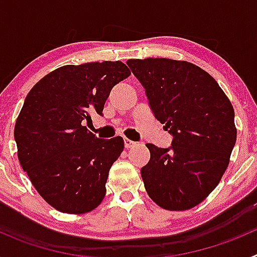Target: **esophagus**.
Returning <instances> with one entry per match:
<instances>
[{
  "mask_svg": "<svg viewBox=\"0 0 257 257\" xmlns=\"http://www.w3.org/2000/svg\"><path fill=\"white\" fill-rule=\"evenodd\" d=\"M123 142H124V148H133L134 145L136 144L135 142H133V140H130V139H127V138H124L123 139Z\"/></svg>",
  "mask_w": 257,
  "mask_h": 257,
  "instance_id": "34e87169",
  "label": "esophagus"
}]
</instances>
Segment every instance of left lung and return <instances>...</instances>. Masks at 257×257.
Returning a JSON list of instances; mask_svg holds the SVG:
<instances>
[{"instance_id":"obj_1","label":"left lung","mask_w":257,"mask_h":257,"mask_svg":"<svg viewBox=\"0 0 257 257\" xmlns=\"http://www.w3.org/2000/svg\"><path fill=\"white\" fill-rule=\"evenodd\" d=\"M154 117L172 135L171 147L147 144L142 169L147 193L160 207L189 210L217 187L237 140L234 109L203 69L166 58L130 59Z\"/></svg>"}]
</instances>
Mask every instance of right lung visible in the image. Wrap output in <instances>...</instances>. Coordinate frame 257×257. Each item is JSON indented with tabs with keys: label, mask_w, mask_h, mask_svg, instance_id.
Instances as JSON below:
<instances>
[{
	"label": "right lung",
	"mask_w": 257,
	"mask_h": 257,
	"mask_svg": "<svg viewBox=\"0 0 257 257\" xmlns=\"http://www.w3.org/2000/svg\"><path fill=\"white\" fill-rule=\"evenodd\" d=\"M130 74L122 61L64 65L27 95L14 130L18 158L40 196L60 212H90L103 201L123 139H99L83 122L103 113L110 90Z\"/></svg>",
	"instance_id": "add662e5"
}]
</instances>
